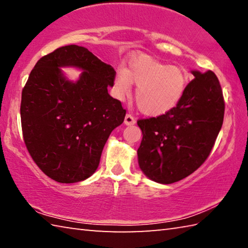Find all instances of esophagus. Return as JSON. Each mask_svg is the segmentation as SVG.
<instances>
[{"mask_svg":"<svg viewBox=\"0 0 248 248\" xmlns=\"http://www.w3.org/2000/svg\"><path fill=\"white\" fill-rule=\"evenodd\" d=\"M136 123H137V120L132 115H130V114L125 115V117H124V124H125L131 125V124H134Z\"/></svg>","mask_w":248,"mask_h":248,"instance_id":"esophagus-1","label":"esophagus"}]
</instances>
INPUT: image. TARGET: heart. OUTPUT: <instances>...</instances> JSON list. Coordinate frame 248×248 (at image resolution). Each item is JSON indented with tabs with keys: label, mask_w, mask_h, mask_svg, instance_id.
<instances>
[{
	"label": "heart",
	"mask_w": 248,
	"mask_h": 248,
	"mask_svg": "<svg viewBox=\"0 0 248 248\" xmlns=\"http://www.w3.org/2000/svg\"><path fill=\"white\" fill-rule=\"evenodd\" d=\"M136 84V102L146 115L157 116L173 109L183 98L188 85V74L178 66L170 65L146 54L132 58L128 69L117 71L116 93L129 94Z\"/></svg>",
	"instance_id": "b5f03b06"
}]
</instances>
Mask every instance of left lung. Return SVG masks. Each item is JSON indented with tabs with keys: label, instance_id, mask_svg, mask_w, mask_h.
Returning <instances> with one entry per match:
<instances>
[{
	"label": "left lung",
	"instance_id": "1",
	"mask_svg": "<svg viewBox=\"0 0 248 248\" xmlns=\"http://www.w3.org/2000/svg\"><path fill=\"white\" fill-rule=\"evenodd\" d=\"M183 98L161 116L139 119L142 130L138 158L142 171L161 184H173L194 173L215 146L225 103L212 71H192Z\"/></svg>",
	"mask_w": 248,
	"mask_h": 248
}]
</instances>
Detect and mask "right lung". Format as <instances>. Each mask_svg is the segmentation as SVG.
<instances>
[{
	"mask_svg": "<svg viewBox=\"0 0 248 248\" xmlns=\"http://www.w3.org/2000/svg\"><path fill=\"white\" fill-rule=\"evenodd\" d=\"M68 65L84 70L77 83L61 73ZM115 78L110 65L77 45L56 49L31 70L22 91L23 139L48 177L71 184L95 173L109 134L125 116L107 91Z\"/></svg>",
	"mask_w": 248,
	"mask_h": 248,
	"instance_id": "right-lung-1",
	"label": "right lung"
}]
</instances>
